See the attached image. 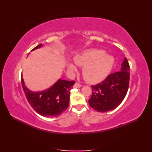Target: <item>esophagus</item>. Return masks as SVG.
Here are the masks:
<instances>
[{
    "label": "esophagus",
    "instance_id": "obj_1",
    "mask_svg": "<svg viewBox=\"0 0 152 152\" xmlns=\"http://www.w3.org/2000/svg\"><path fill=\"white\" fill-rule=\"evenodd\" d=\"M73 87H75V88H79V87H82V85L77 83V82H76V83L74 84V86H73Z\"/></svg>",
    "mask_w": 152,
    "mask_h": 152
}]
</instances>
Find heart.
<instances>
[{"instance_id":"heart-1","label":"heart","mask_w":152,"mask_h":152,"mask_svg":"<svg viewBox=\"0 0 152 152\" xmlns=\"http://www.w3.org/2000/svg\"><path fill=\"white\" fill-rule=\"evenodd\" d=\"M114 58L104 51L98 49H89L77 55L74 62L78 66H82V75L89 83L99 82L107 77L111 72L114 65ZM70 72L77 70L72 63L68 64Z\"/></svg>"}]
</instances>
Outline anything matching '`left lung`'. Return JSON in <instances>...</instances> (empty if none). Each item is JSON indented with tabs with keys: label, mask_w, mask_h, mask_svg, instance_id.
<instances>
[{
	"label": "left lung",
	"mask_w": 152,
	"mask_h": 152,
	"mask_svg": "<svg viewBox=\"0 0 152 152\" xmlns=\"http://www.w3.org/2000/svg\"><path fill=\"white\" fill-rule=\"evenodd\" d=\"M130 66L124 58L119 72L109 75L99 84L92 87V96L88 101L94 110L107 112L119 106L125 98L129 84Z\"/></svg>",
	"instance_id": "obj_1"
}]
</instances>
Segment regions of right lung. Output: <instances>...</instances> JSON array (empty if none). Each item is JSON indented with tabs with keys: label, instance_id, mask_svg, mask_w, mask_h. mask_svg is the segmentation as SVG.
<instances>
[{
	"label": "right lung",
	"instance_id": "1",
	"mask_svg": "<svg viewBox=\"0 0 152 152\" xmlns=\"http://www.w3.org/2000/svg\"><path fill=\"white\" fill-rule=\"evenodd\" d=\"M41 46L42 44L37 45L31 51ZM21 84L26 98L35 111L44 117H54L60 115L68 108L70 90L75 81L59 79L49 89L39 92L31 91L27 88L22 75Z\"/></svg>",
	"mask_w": 152,
	"mask_h": 152
}]
</instances>
